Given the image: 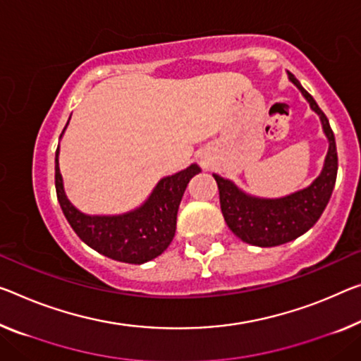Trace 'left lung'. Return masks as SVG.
<instances>
[{"mask_svg":"<svg viewBox=\"0 0 361 361\" xmlns=\"http://www.w3.org/2000/svg\"><path fill=\"white\" fill-rule=\"evenodd\" d=\"M289 80L319 116L329 142L323 169L308 187L281 198H262L243 192L234 182L213 174L219 188V203L226 224L240 240L257 247H276L295 240L316 224L334 190L337 177L336 138L326 114L300 82L287 72Z\"/></svg>","mask_w":361,"mask_h":361,"instance_id":"obj_1","label":"left lung"}]
</instances>
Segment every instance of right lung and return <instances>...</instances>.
<instances>
[{
  "mask_svg": "<svg viewBox=\"0 0 361 361\" xmlns=\"http://www.w3.org/2000/svg\"><path fill=\"white\" fill-rule=\"evenodd\" d=\"M200 171V166L193 163L179 173L163 177L145 202L127 213L85 214L77 209L66 195L59 171L58 147L54 158V185L61 209L82 242L116 262L142 264L159 257L173 242L182 195L188 182Z\"/></svg>",
  "mask_w": 361,
  "mask_h": 361,
  "instance_id": "add662e5",
  "label": "right lung"
}]
</instances>
